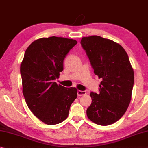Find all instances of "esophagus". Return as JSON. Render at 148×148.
Listing matches in <instances>:
<instances>
[{
    "instance_id": "obj_1",
    "label": "esophagus",
    "mask_w": 148,
    "mask_h": 148,
    "mask_svg": "<svg viewBox=\"0 0 148 148\" xmlns=\"http://www.w3.org/2000/svg\"><path fill=\"white\" fill-rule=\"evenodd\" d=\"M86 91H81V90L78 91V96H82V95H86Z\"/></svg>"
}]
</instances>
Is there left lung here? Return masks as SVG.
Returning <instances> with one entry per match:
<instances>
[{"label":"left lung","mask_w":148,"mask_h":148,"mask_svg":"<svg viewBox=\"0 0 148 148\" xmlns=\"http://www.w3.org/2000/svg\"><path fill=\"white\" fill-rule=\"evenodd\" d=\"M81 45L94 70L101 78L99 93L91 92V104L86 114L97 125L107 126L119 121L130 103L134 70L123 47L98 36L84 37Z\"/></svg>","instance_id":"obj_1"}]
</instances>
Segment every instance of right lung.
I'll return each mask as SVG.
<instances>
[{"label":"right lung","instance_id":"obj_1","mask_svg":"<svg viewBox=\"0 0 148 148\" xmlns=\"http://www.w3.org/2000/svg\"><path fill=\"white\" fill-rule=\"evenodd\" d=\"M72 39L43 37L29 45L21 62L22 92L33 114L49 125L62 123L76 99V88L55 82L63 70V60L76 45Z\"/></svg>","mask_w":148,"mask_h":148}]
</instances>
